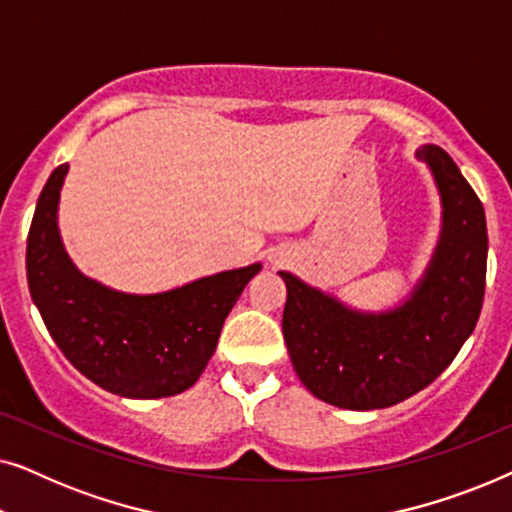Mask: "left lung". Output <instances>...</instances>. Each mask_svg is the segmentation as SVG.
I'll use <instances>...</instances> for the list:
<instances>
[{
	"mask_svg": "<svg viewBox=\"0 0 512 512\" xmlns=\"http://www.w3.org/2000/svg\"><path fill=\"white\" fill-rule=\"evenodd\" d=\"M443 233L424 277L396 310L356 312L291 272L282 331L300 382L321 401L380 410L415 396L450 366L478 324L487 277L485 209L450 153L426 144Z\"/></svg>",
	"mask_w": 512,
	"mask_h": 512,
	"instance_id": "8db88e82",
	"label": "left lung"
}]
</instances>
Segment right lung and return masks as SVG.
<instances>
[{"label": "right lung", "mask_w": 512, "mask_h": 512, "mask_svg": "<svg viewBox=\"0 0 512 512\" xmlns=\"http://www.w3.org/2000/svg\"><path fill=\"white\" fill-rule=\"evenodd\" d=\"M55 167L27 235V284L41 319L69 363L97 387L125 398H165L191 389L212 359L223 321L261 263L132 296L81 275L58 233Z\"/></svg>", "instance_id": "add662e5"}]
</instances>
